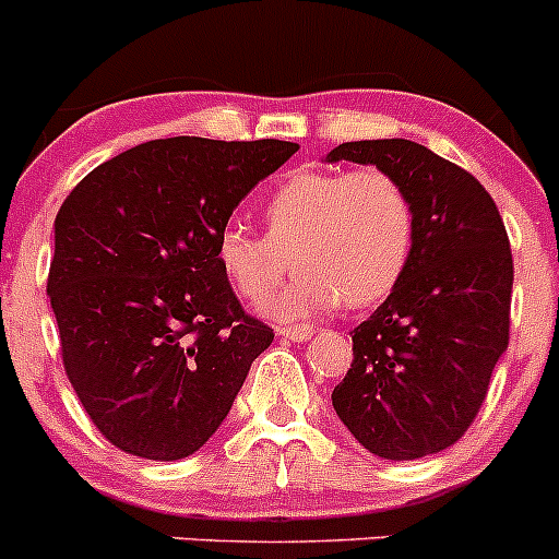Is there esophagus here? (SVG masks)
Masks as SVG:
<instances>
[{"mask_svg":"<svg viewBox=\"0 0 559 559\" xmlns=\"http://www.w3.org/2000/svg\"><path fill=\"white\" fill-rule=\"evenodd\" d=\"M281 338H292V341H306L313 335V324H300V328H278Z\"/></svg>","mask_w":559,"mask_h":559,"instance_id":"34e87169","label":"esophagus"}]
</instances>
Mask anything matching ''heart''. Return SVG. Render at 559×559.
Listing matches in <instances>:
<instances>
[{
    "instance_id": "1",
    "label": "heart",
    "mask_w": 559,
    "mask_h": 559,
    "mask_svg": "<svg viewBox=\"0 0 559 559\" xmlns=\"http://www.w3.org/2000/svg\"><path fill=\"white\" fill-rule=\"evenodd\" d=\"M264 235L226 224L215 262L231 289L257 302L289 267L297 273L262 302L278 322L335 308L382 302L399 286L415 251L417 218L409 191L390 171L302 169L286 177L262 210Z\"/></svg>"
}]
</instances>
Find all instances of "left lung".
<instances>
[{
	"label": "left lung",
	"mask_w": 559,
	"mask_h": 559,
	"mask_svg": "<svg viewBox=\"0 0 559 559\" xmlns=\"http://www.w3.org/2000/svg\"><path fill=\"white\" fill-rule=\"evenodd\" d=\"M330 164H371L415 204L409 267L352 330L333 406L373 456L409 462L462 440L511 333L513 257L495 199L469 171L406 139L346 142Z\"/></svg>",
	"instance_id": "left-lung-1"
}]
</instances>
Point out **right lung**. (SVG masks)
<instances>
[{
    "instance_id": "obj_1",
    "label": "right lung",
    "mask_w": 559,
    "mask_h": 559,
    "mask_svg": "<svg viewBox=\"0 0 559 559\" xmlns=\"http://www.w3.org/2000/svg\"><path fill=\"white\" fill-rule=\"evenodd\" d=\"M297 144L175 135L92 169L53 221L64 373L114 448L153 462L215 435L273 328L240 306L215 237Z\"/></svg>"
}]
</instances>
